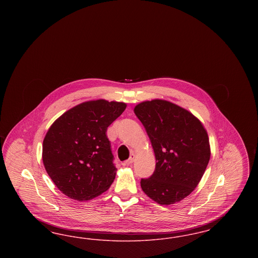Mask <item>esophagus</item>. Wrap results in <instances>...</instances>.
<instances>
[{
	"label": "esophagus",
	"instance_id": "esophagus-1",
	"mask_svg": "<svg viewBox=\"0 0 258 258\" xmlns=\"http://www.w3.org/2000/svg\"><path fill=\"white\" fill-rule=\"evenodd\" d=\"M135 160V154H132L131 155V157H130V159L127 160H125L124 162H123V164L124 165H130V164H132L134 161Z\"/></svg>",
	"mask_w": 258,
	"mask_h": 258
}]
</instances>
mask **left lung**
Wrapping results in <instances>:
<instances>
[{
    "label": "left lung",
    "mask_w": 258,
    "mask_h": 258,
    "mask_svg": "<svg viewBox=\"0 0 258 258\" xmlns=\"http://www.w3.org/2000/svg\"><path fill=\"white\" fill-rule=\"evenodd\" d=\"M156 157V169L141 179L142 190L160 205L189 196L208 165L211 150L202 123L189 111L163 99L143 101L135 107Z\"/></svg>",
    "instance_id": "8db88e82"
}]
</instances>
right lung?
I'll return each instance as SVG.
<instances>
[{
	"label": "right lung",
	"mask_w": 258,
	"mask_h": 258,
	"mask_svg": "<svg viewBox=\"0 0 258 258\" xmlns=\"http://www.w3.org/2000/svg\"><path fill=\"white\" fill-rule=\"evenodd\" d=\"M125 107L123 102L90 100L52 123L43 139L42 161L63 195L86 201L110 187L117 169L106 131Z\"/></svg>",
	"instance_id": "right-lung-1"
}]
</instances>
